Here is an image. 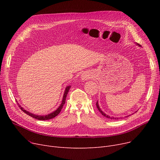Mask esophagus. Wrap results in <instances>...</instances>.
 Instances as JSON below:
<instances>
[{"instance_id": "esophagus-1", "label": "esophagus", "mask_w": 160, "mask_h": 160, "mask_svg": "<svg viewBox=\"0 0 160 160\" xmlns=\"http://www.w3.org/2000/svg\"><path fill=\"white\" fill-rule=\"evenodd\" d=\"M91 75L88 72H84L82 74V80L83 81L88 80L89 78H91Z\"/></svg>"}]
</instances>
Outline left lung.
<instances>
[{"mask_svg":"<svg viewBox=\"0 0 160 160\" xmlns=\"http://www.w3.org/2000/svg\"><path fill=\"white\" fill-rule=\"evenodd\" d=\"M138 45H139V44H138ZM96 105H97V109H98V111L100 112V113H101V114L102 115H104V117H107V118H110V119H118V118H115V117H110V116H108V115H107L106 114H105L101 110H100V107H99V106H98V101L97 102V103H96Z\"/></svg>","mask_w":160,"mask_h":160,"instance_id":"8db88e82","label":"left lung"}]
</instances>
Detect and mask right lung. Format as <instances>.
Segmentation results:
<instances>
[{
    "label": "right lung",
    "mask_w": 160,
    "mask_h": 160,
    "mask_svg": "<svg viewBox=\"0 0 160 160\" xmlns=\"http://www.w3.org/2000/svg\"><path fill=\"white\" fill-rule=\"evenodd\" d=\"M70 88H71V86H67V87L66 88V89H65V90L64 95H63V100H62V102L61 105L60 106V107H59L56 111L53 112L52 113H50V114H48V115H45V116L36 115H35V114L31 113H30V112H27V110H24V109H23L21 106H19V108H20L21 110L23 112H24L25 113L27 114L28 115H29V116H30V117H33V118L36 119H38V120L44 121V120H48V119H52V118H54V117H55L56 116H57L59 113H60V112H61V110H62V109L63 108V105H64V104H65V103L66 97H67V93H68V92H69V90Z\"/></svg>",
    "instance_id": "obj_1"
}]
</instances>
